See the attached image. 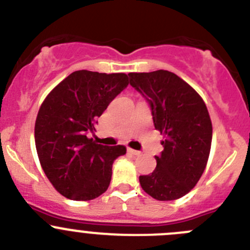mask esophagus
<instances>
[{"mask_svg": "<svg viewBox=\"0 0 250 250\" xmlns=\"http://www.w3.org/2000/svg\"><path fill=\"white\" fill-rule=\"evenodd\" d=\"M127 152H129L130 154H132V156H140V154H141V152L136 151V149H132V148H127Z\"/></svg>", "mask_w": 250, "mask_h": 250, "instance_id": "1", "label": "esophagus"}]
</instances>
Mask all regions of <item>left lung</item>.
<instances>
[{
	"label": "left lung",
	"instance_id": "1",
	"mask_svg": "<svg viewBox=\"0 0 250 250\" xmlns=\"http://www.w3.org/2000/svg\"><path fill=\"white\" fill-rule=\"evenodd\" d=\"M130 84L149 104L156 130L165 134L157 167L140 175L142 189L161 201L177 200L196 185L205 170L212 124L201 97L169 71L129 73Z\"/></svg>",
	"mask_w": 250,
	"mask_h": 250
}]
</instances>
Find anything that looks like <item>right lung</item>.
<instances>
[{
  "instance_id": "add662e5",
  "label": "right lung",
  "mask_w": 250,
  "mask_h": 250,
  "mask_svg": "<svg viewBox=\"0 0 250 250\" xmlns=\"http://www.w3.org/2000/svg\"><path fill=\"white\" fill-rule=\"evenodd\" d=\"M129 84L125 73L75 71L45 98L35 121V147L42 170L65 198L87 201L106 191L111 168L126 147L88 139L97 119Z\"/></svg>"
}]
</instances>
